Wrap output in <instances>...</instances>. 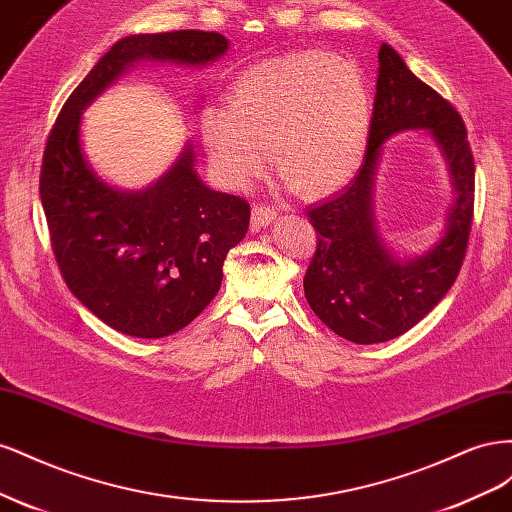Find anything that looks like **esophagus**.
<instances>
[{
	"instance_id": "34e87169",
	"label": "esophagus",
	"mask_w": 512,
	"mask_h": 512,
	"mask_svg": "<svg viewBox=\"0 0 512 512\" xmlns=\"http://www.w3.org/2000/svg\"><path fill=\"white\" fill-rule=\"evenodd\" d=\"M275 218H277V209L273 205H269V203H256L252 207V224L256 228L269 226Z\"/></svg>"
}]
</instances>
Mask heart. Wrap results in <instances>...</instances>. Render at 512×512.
I'll return each mask as SVG.
<instances>
[{"instance_id":"obj_1","label":"heart","mask_w":512,"mask_h":512,"mask_svg":"<svg viewBox=\"0 0 512 512\" xmlns=\"http://www.w3.org/2000/svg\"><path fill=\"white\" fill-rule=\"evenodd\" d=\"M371 126V91L361 68L320 49L265 59L228 89V106L200 115L215 173L230 188L269 162L303 196L331 194L361 166Z\"/></svg>"}]
</instances>
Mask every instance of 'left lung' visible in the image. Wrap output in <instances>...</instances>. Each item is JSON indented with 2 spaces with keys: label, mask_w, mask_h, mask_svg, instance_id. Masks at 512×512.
Instances as JSON below:
<instances>
[{
  "label": "left lung",
  "mask_w": 512,
  "mask_h": 512,
  "mask_svg": "<svg viewBox=\"0 0 512 512\" xmlns=\"http://www.w3.org/2000/svg\"><path fill=\"white\" fill-rule=\"evenodd\" d=\"M378 83L367 153L344 192L307 209L316 252L305 271V299L339 337L354 344L389 342L423 320L457 280L474 215V156L457 108L408 70L389 44L378 53ZM427 129L452 166L456 203L443 241L416 261L385 250L370 211L381 143L391 133Z\"/></svg>",
  "instance_id": "obj_1"
}]
</instances>
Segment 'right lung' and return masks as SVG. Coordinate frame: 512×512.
<instances>
[{"mask_svg":"<svg viewBox=\"0 0 512 512\" xmlns=\"http://www.w3.org/2000/svg\"><path fill=\"white\" fill-rule=\"evenodd\" d=\"M226 49L222 34L200 29L123 38L72 91L46 136L40 198L61 277L119 333L156 339L188 327L218 294L224 258L250 226V203L207 188L190 147L145 192L108 188L83 158L81 111L136 59L198 66Z\"/></svg>","mask_w":512,"mask_h":512,"instance_id":"1","label":"right lung"}]
</instances>
